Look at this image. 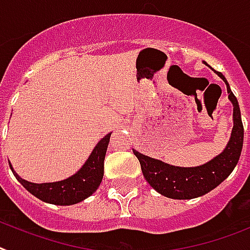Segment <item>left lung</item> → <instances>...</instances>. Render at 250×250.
<instances>
[{"instance_id":"1","label":"left lung","mask_w":250,"mask_h":250,"mask_svg":"<svg viewBox=\"0 0 250 250\" xmlns=\"http://www.w3.org/2000/svg\"><path fill=\"white\" fill-rule=\"evenodd\" d=\"M217 75L226 84L229 100L231 101L234 106V126L231 137L221 153L201 166L179 167L148 157L146 154L133 149L134 154L139 160L142 172L148 184L165 197L172 199H191L202 197L221 184L231 174L238 164L244 139V127L241 123L240 108L236 97L230 89L228 80L225 79L221 73H217Z\"/></svg>"}]
</instances>
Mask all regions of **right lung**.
<instances>
[{"label": "right lung", "mask_w": 250, "mask_h": 250, "mask_svg": "<svg viewBox=\"0 0 250 250\" xmlns=\"http://www.w3.org/2000/svg\"><path fill=\"white\" fill-rule=\"evenodd\" d=\"M110 137L111 133L102 138L97 143L83 167L76 174L67 177L65 180L56 181V183H43V184L29 183L16 174L11 164H10V167L16 179L20 181V184L25 188L30 194L41 201L57 204V206H70V204L79 203L85 198L90 197L100 187L103 177V161L106 156Z\"/></svg>", "instance_id": "1"}]
</instances>
